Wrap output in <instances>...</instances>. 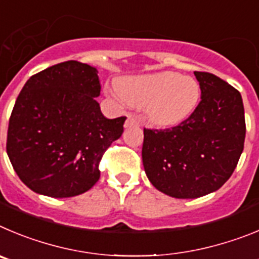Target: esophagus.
Here are the masks:
<instances>
[{
    "label": "esophagus",
    "instance_id": "34e87169",
    "mask_svg": "<svg viewBox=\"0 0 259 259\" xmlns=\"http://www.w3.org/2000/svg\"><path fill=\"white\" fill-rule=\"evenodd\" d=\"M135 125H139V118L134 115H129L126 118V122H125V126H135Z\"/></svg>",
    "mask_w": 259,
    "mask_h": 259
}]
</instances>
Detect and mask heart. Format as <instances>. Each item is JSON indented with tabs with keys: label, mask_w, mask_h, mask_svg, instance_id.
<instances>
[{
	"label": "heart",
	"mask_w": 259,
	"mask_h": 259,
	"mask_svg": "<svg viewBox=\"0 0 259 259\" xmlns=\"http://www.w3.org/2000/svg\"><path fill=\"white\" fill-rule=\"evenodd\" d=\"M118 92L130 106L147 108L148 120L161 127L190 117L200 99L196 80L171 71L125 78L118 83Z\"/></svg>",
	"instance_id": "b5f03b06"
}]
</instances>
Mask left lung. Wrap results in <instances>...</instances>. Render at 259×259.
<instances>
[{
	"label": "left lung",
	"instance_id": "1",
	"mask_svg": "<svg viewBox=\"0 0 259 259\" xmlns=\"http://www.w3.org/2000/svg\"><path fill=\"white\" fill-rule=\"evenodd\" d=\"M201 101L191 116L167 129L144 127L142 160L158 191L196 199L222 187L236 167L245 141L243 99L234 86L195 72Z\"/></svg>",
	"mask_w": 259,
	"mask_h": 259
}]
</instances>
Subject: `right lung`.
<instances>
[{"instance_id":"right-lung-1","label":"right lung","mask_w":259,"mask_h":259,"mask_svg":"<svg viewBox=\"0 0 259 259\" xmlns=\"http://www.w3.org/2000/svg\"><path fill=\"white\" fill-rule=\"evenodd\" d=\"M94 67L68 60L33 74L9 120L6 151L32 191L50 197L86 192L101 177L102 156L124 132L125 116L106 118Z\"/></svg>"}]
</instances>
